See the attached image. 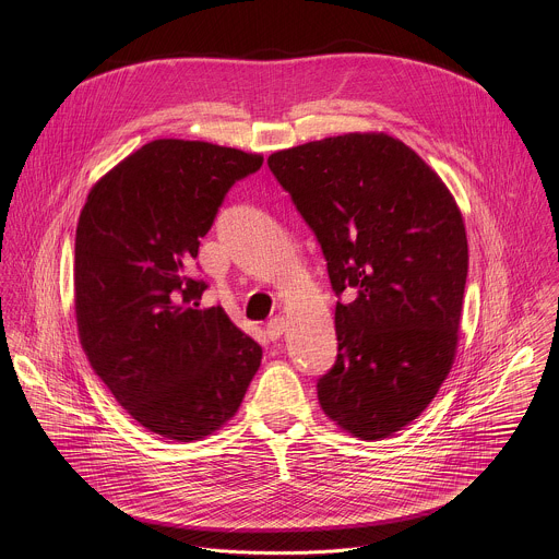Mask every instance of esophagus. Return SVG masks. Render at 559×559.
<instances>
[{"label":"esophagus","mask_w":559,"mask_h":559,"mask_svg":"<svg viewBox=\"0 0 559 559\" xmlns=\"http://www.w3.org/2000/svg\"><path fill=\"white\" fill-rule=\"evenodd\" d=\"M285 330H287V321H285L283 316H274V318H270L267 325H265V332H267V336H270L272 341L281 338Z\"/></svg>","instance_id":"1"}]
</instances>
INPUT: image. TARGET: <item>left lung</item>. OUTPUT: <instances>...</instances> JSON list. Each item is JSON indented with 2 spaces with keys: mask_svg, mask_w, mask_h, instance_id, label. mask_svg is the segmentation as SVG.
Wrapping results in <instances>:
<instances>
[{
  "mask_svg": "<svg viewBox=\"0 0 559 559\" xmlns=\"http://www.w3.org/2000/svg\"><path fill=\"white\" fill-rule=\"evenodd\" d=\"M267 166L321 243L338 296V356L318 378V403L356 438L401 431L455 356L468 248L451 192L384 132L309 141Z\"/></svg>",
  "mask_w": 559,
  "mask_h": 559,
  "instance_id": "8db88e82",
  "label": "left lung"
}]
</instances>
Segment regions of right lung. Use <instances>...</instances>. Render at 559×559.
<instances>
[{
    "mask_svg": "<svg viewBox=\"0 0 559 559\" xmlns=\"http://www.w3.org/2000/svg\"><path fill=\"white\" fill-rule=\"evenodd\" d=\"M261 154L156 139L91 190L74 238L82 347L117 403L145 429L192 442L243 403L263 349L207 289L194 259L229 188Z\"/></svg>",
    "mask_w": 559,
    "mask_h": 559,
    "instance_id": "obj_1",
    "label": "right lung"
}]
</instances>
